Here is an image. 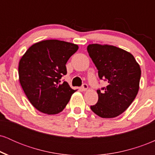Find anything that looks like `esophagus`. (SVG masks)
<instances>
[{
  "label": "esophagus",
  "mask_w": 155,
  "mask_h": 155,
  "mask_svg": "<svg viewBox=\"0 0 155 155\" xmlns=\"http://www.w3.org/2000/svg\"><path fill=\"white\" fill-rule=\"evenodd\" d=\"M87 88H88V85L86 83H84L83 84H82V86H81V90H82V91H85V90H87Z\"/></svg>",
  "instance_id": "1"
}]
</instances>
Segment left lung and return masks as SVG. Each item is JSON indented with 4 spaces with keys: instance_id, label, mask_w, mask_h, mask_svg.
I'll use <instances>...</instances> for the list:
<instances>
[{
    "instance_id": "obj_1",
    "label": "left lung",
    "mask_w": 155,
    "mask_h": 155,
    "mask_svg": "<svg viewBox=\"0 0 155 155\" xmlns=\"http://www.w3.org/2000/svg\"><path fill=\"white\" fill-rule=\"evenodd\" d=\"M87 49L100 79L108 82L107 86L97 90L98 101L90 108L102 118L119 116L138 94L141 74L139 65L130 53L114 46L90 44Z\"/></svg>"
}]
</instances>
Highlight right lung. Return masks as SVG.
<instances>
[{
    "label": "right lung",
    "mask_w": 155,
    "mask_h": 155,
    "mask_svg": "<svg viewBox=\"0 0 155 155\" xmlns=\"http://www.w3.org/2000/svg\"><path fill=\"white\" fill-rule=\"evenodd\" d=\"M76 44L46 40L32 45L19 63V82L31 104L42 113L56 114L65 108L75 90L67 81L65 64L78 50Z\"/></svg>",
    "instance_id": "1"
}]
</instances>
